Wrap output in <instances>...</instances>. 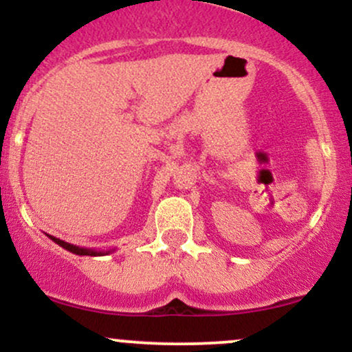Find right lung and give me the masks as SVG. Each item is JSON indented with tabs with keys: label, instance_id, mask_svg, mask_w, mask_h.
Here are the masks:
<instances>
[{
	"label": "right lung",
	"instance_id": "obj_1",
	"mask_svg": "<svg viewBox=\"0 0 352 352\" xmlns=\"http://www.w3.org/2000/svg\"><path fill=\"white\" fill-rule=\"evenodd\" d=\"M47 236H50L54 243L63 246L64 250H67V252H71L74 254H79V256H104V254H109V253L114 252V250H107V252H102V250H100V252H98V250H92V248H80V246L71 245V243H67V241L59 240V238H56V236H51V235H47Z\"/></svg>",
	"mask_w": 352,
	"mask_h": 352
}]
</instances>
